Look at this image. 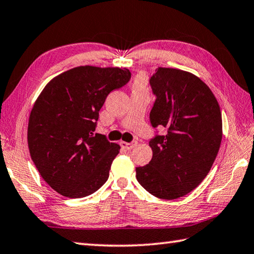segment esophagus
<instances>
[{
  "instance_id": "esophagus-1",
  "label": "esophagus",
  "mask_w": 254,
  "mask_h": 254,
  "mask_svg": "<svg viewBox=\"0 0 254 254\" xmlns=\"http://www.w3.org/2000/svg\"><path fill=\"white\" fill-rule=\"evenodd\" d=\"M137 144V141H131V142H125V141H121V146L122 148L126 149V150H130Z\"/></svg>"
}]
</instances>
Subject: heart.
<instances>
[{"instance_id":"1","label":"heart","mask_w":254,"mask_h":254,"mask_svg":"<svg viewBox=\"0 0 254 254\" xmlns=\"http://www.w3.org/2000/svg\"><path fill=\"white\" fill-rule=\"evenodd\" d=\"M132 90H146V80H144L142 75H138L134 77Z\"/></svg>"}]
</instances>
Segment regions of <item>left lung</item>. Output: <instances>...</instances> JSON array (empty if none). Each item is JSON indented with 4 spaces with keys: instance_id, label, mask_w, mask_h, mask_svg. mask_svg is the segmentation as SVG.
<instances>
[{
    "instance_id": "obj_1",
    "label": "left lung",
    "mask_w": 254,
    "mask_h": 254,
    "mask_svg": "<svg viewBox=\"0 0 254 254\" xmlns=\"http://www.w3.org/2000/svg\"><path fill=\"white\" fill-rule=\"evenodd\" d=\"M149 82L156 95L150 123L168 131L149 141L152 159L136 168V178L156 197L177 199L197 188L215 161L222 138L220 107L190 72L158 68Z\"/></svg>"
}]
</instances>
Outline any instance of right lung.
Masks as SVG:
<instances>
[{
  "mask_svg": "<svg viewBox=\"0 0 254 254\" xmlns=\"http://www.w3.org/2000/svg\"><path fill=\"white\" fill-rule=\"evenodd\" d=\"M131 77L121 68L76 66L45 86L29 115L27 141L33 162L56 192L89 196L104 184L120 144L94 133L107 95Z\"/></svg>",
  "mask_w": 254,
  "mask_h": 254,
  "instance_id": "add662e5",
  "label": "right lung"
}]
</instances>
